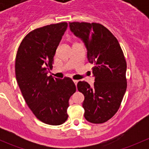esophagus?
<instances>
[{
  "mask_svg": "<svg viewBox=\"0 0 149 149\" xmlns=\"http://www.w3.org/2000/svg\"><path fill=\"white\" fill-rule=\"evenodd\" d=\"M73 82H74V84H76V86L77 85L78 82H79V80H73Z\"/></svg>",
  "mask_w": 149,
  "mask_h": 149,
  "instance_id": "34e87169",
  "label": "esophagus"
}]
</instances>
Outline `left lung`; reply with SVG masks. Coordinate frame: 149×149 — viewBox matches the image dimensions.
Returning <instances> with one entry per match:
<instances>
[{
	"instance_id": "8db88e82",
	"label": "left lung",
	"mask_w": 149,
	"mask_h": 149,
	"mask_svg": "<svg viewBox=\"0 0 149 149\" xmlns=\"http://www.w3.org/2000/svg\"><path fill=\"white\" fill-rule=\"evenodd\" d=\"M69 26L85 45L88 62L94 64V86L86 81L77 84L84 95V118L91 123H105L118 112L127 88L124 54L116 37L100 24L70 22Z\"/></svg>"
}]
</instances>
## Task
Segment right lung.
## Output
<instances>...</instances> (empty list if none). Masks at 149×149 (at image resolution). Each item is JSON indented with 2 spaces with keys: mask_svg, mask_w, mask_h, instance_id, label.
<instances>
[{
  "mask_svg": "<svg viewBox=\"0 0 149 149\" xmlns=\"http://www.w3.org/2000/svg\"><path fill=\"white\" fill-rule=\"evenodd\" d=\"M68 27L66 22L40 27L23 39L15 63L16 81L25 102L38 120L51 125L67 120L69 99L76 91L70 78L47 76Z\"/></svg>",
  "mask_w": 149,
  "mask_h": 149,
  "instance_id": "right-lung-1",
  "label": "right lung"
}]
</instances>
